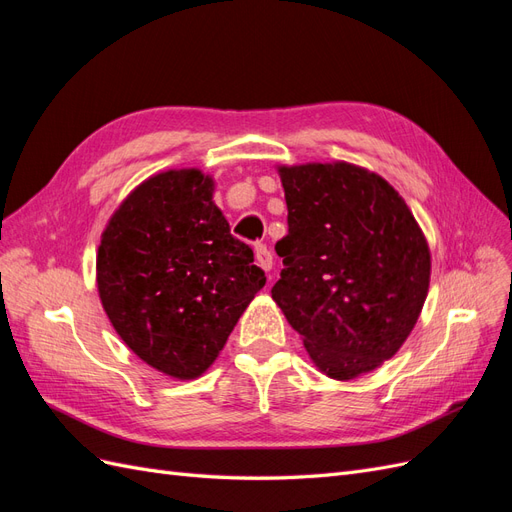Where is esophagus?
I'll return each mask as SVG.
<instances>
[{"mask_svg": "<svg viewBox=\"0 0 512 512\" xmlns=\"http://www.w3.org/2000/svg\"><path fill=\"white\" fill-rule=\"evenodd\" d=\"M254 256H256V265H258L262 271L269 273V271L273 269V254L267 250V245L256 243V245H254Z\"/></svg>", "mask_w": 512, "mask_h": 512, "instance_id": "obj_1", "label": "esophagus"}]
</instances>
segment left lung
<instances>
[{"mask_svg": "<svg viewBox=\"0 0 512 512\" xmlns=\"http://www.w3.org/2000/svg\"><path fill=\"white\" fill-rule=\"evenodd\" d=\"M288 235L271 288L312 363L333 380L378 369L421 316L431 252L406 200L350 162L277 166Z\"/></svg>", "mask_w": 512, "mask_h": 512, "instance_id": "left-lung-1", "label": "left lung"}]
</instances>
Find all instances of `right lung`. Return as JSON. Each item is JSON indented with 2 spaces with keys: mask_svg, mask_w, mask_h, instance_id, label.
<instances>
[{
  "mask_svg": "<svg viewBox=\"0 0 512 512\" xmlns=\"http://www.w3.org/2000/svg\"><path fill=\"white\" fill-rule=\"evenodd\" d=\"M213 192L200 168L151 175L121 200L98 245V294L113 329L175 380L205 374L267 282Z\"/></svg>",
  "mask_w": 512,
  "mask_h": 512,
  "instance_id": "add662e5",
  "label": "right lung"
}]
</instances>
